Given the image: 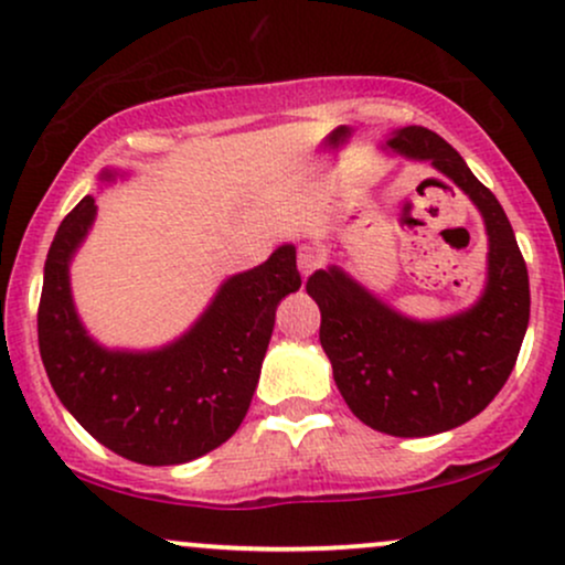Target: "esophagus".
Wrapping results in <instances>:
<instances>
[{"instance_id":"esophagus-1","label":"esophagus","mask_w":565,"mask_h":565,"mask_svg":"<svg viewBox=\"0 0 565 565\" xmlns=\"http://www.w3.org/2000/svg\"><path fill=\"white\" fill-rule=\"evenodd\" d=\"M297 265H300V274L308 278L316 268H321L323 265V252L313 244H302L300 252H297Z\"/></svg>"}]
</instances>
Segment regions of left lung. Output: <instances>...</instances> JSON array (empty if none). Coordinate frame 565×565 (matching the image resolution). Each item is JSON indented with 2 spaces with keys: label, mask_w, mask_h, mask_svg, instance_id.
Here are the masks:
<instances>
[{
  "label": "left lung",
  "mask_w": 565,
  "mask_h": 565,
  "mask_svg": "<svg viewBox=\"0 0 565 565\" xmlns=\"http://www.w3.org/2000/svg\"><path fill=\"white\" fill-rule=\"evenodd\" d=\"M387 148L430 161L481 210L489 278L472 308L444 321L395 313L337 265L305 289L321 308V348L350 412L374 430L423 438L481 414L508 382L529 327V270L502 204L440 135L404 127Z\"/></svg>",
  "instance_id": "1"
}]
</instances>
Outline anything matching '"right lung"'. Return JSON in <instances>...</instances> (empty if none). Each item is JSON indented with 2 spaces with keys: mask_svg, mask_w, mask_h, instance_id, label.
<instances>
[{
  "mask_svg": "<svg viewBox=\"0 0 565 565\" xmlns=\"http://www.w3.org/2000/svg\"><path fill=\"white\" fill-rule=\"evenodd\" d=\"M103 172V180H111ZM84 196L57 228L44 263L39 353L50 385L89 436L140 465H183L225 444L244 423L274 334L276 308L300 289L291 244L220 287L204 316L151 353L106 350L84 332L68 263L95 220Z\"/></svg>",
  "mask_w": 565,
  "mask_h": 565,
  "instance_id": "obj_1",
  "label": "right lung"
}]
</instances>
